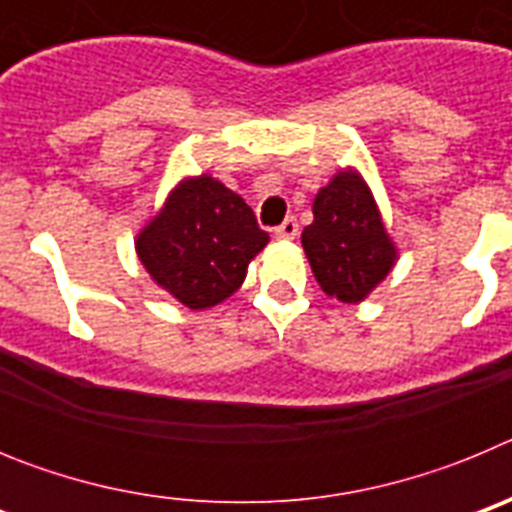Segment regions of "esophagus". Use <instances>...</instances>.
<instances>
[{"instance_id":"1","label":"esophagus","mask_w":512,"mask_h":512,"mask_svg":"<svg viewBox=\"0 0 512 512\" xmlns=\"http://www.w3.org/2000/svg\"><path fill=\"white\" fill-rule=\"evenodd\" d=\"M297 233H300V225H297L295 217H287L279 228H274V235L282 241H292V238H297Z\"/></svg>"}]
</instances>
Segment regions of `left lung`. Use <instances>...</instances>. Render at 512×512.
Instances as JSON below:
<instances>
[{"mask_svg":"<svg viewBox=\"0 0 512 512\" xmlns=\"http://www.w3.org/2000/svg\"><path fill=\"white\" fill-rule=\"evenodd\" d=\"M302 248L320 289L343 305H359L395 269L400 251L359 169L333 174L312 200Z\"/></svg>","mask_w":512,"mask_h":512,"instance_id":"8db88e82","label":"left lung"}]
</instances>
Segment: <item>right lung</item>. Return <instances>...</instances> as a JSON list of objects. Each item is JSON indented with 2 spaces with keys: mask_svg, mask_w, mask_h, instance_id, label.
I'll return each instance as SVG.
<instances>
[{
  "mask_svg": "<svg viewBox=\"0 0 512 512\" xmlns=\"http://www.w3.org/2000/svg\"><path fill=\"white\" fill-rule=\"evenodd\" d=\"M269 233L241 194L212 174L182 176L135 235L148 277L189 310H210L235 295Z\"/></svg>",
  "mask_w": 512,
  "mask_h": 512,
  "instance_id": "right-lung-1",
  "label": "right lung"
}]
</instances>
